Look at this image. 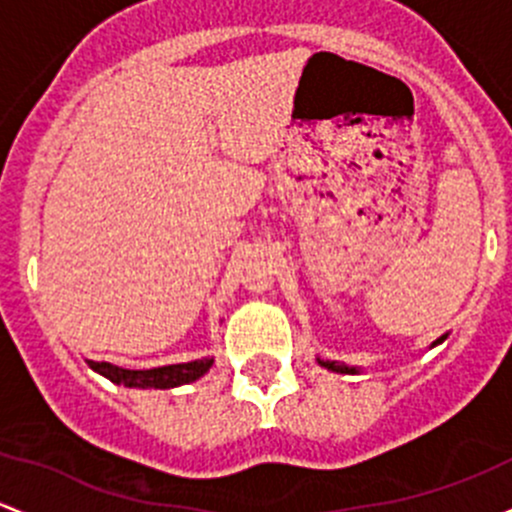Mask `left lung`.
<instances>
[{
	"mask_svg": "<svg viewBox=\"0 0 512 512\" xmlns=\"http://www.w3.org/2000/svg\"><path fill=\"white\" fill-rule=\"evenodd\" d=\"M441 340H444V337H439V340H436L434 342V345H439V342ZM320 365H323V367H328V370H333V372H345V374H355L357 370H355V367H347V365H337V362H323V360H320Z\"/></svg>",
	"mask_w": 512,
	"mask_h": 512,
	"instance_id": "1",
	"label": "left lung"
}]
</instances>
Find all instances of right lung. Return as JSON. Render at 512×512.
<instances>
[{
  "label": "right lung",
  "instance_id": "obj_1",
  "mask_svg": "<svg viewBox=\"0 0 512 512\" xmlns=\"http://www.w3.org/2000/svg\"><path fill=\"white\" fill-rule=\"evenodd\" d=\"M214 360H194L184 362V365H167V367H155V370H123V367H115L110 362H88L91 370H96L103 377H108L110 382L125 384V387L135 389H172L179 384H187L199 379L202 374L209 372Z\"/></svg>",
  "mask_w": 512,
  "mask_h": 512
}]
</instances>
